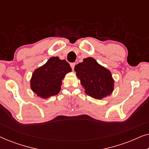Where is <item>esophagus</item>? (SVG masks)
<instances>
[{
	"label": "esophagus",
	"mask_w": 149,
	"mask_h": 149,
	"mask_svg": "<svg viewBox=\"0 0 149 149\" xmlns=\"http://www.w3.org/2000/svg\"><path fill=\"white\" fill-rule=\"evenodd\" d=\"M74 66H75V63H71L70 64V66H71V68H72V70H74Z\"/></svg>",
	"instance_id": "34e87169"
}]
</instances>
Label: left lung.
Listing matches in <instances>:
<instances>
[{
  "label": "left lung",
  "instance_id": "8db88e82",
  "mask_svg": "<svg viewBox=\"0 0 149 149\" xmlns=\"http://www.w3.org/2000/svg\"><path fill=\"white\" fill-rule=\"evenodd\" d=\"M76 75L89 96L101 100L110 95L114 89L115 81L109 69L101 66L94 58L83 59L74 67Z\"/></svg>",
  "mask_w": 149,
  "mask_h": 149
}]
</instances>
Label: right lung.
Segmentation results:
<instances>
[{
  "label": "right lung",
  "mask_w": 149,
  "mask_h": 149,
  "mask_svg": "<svg viewBox=\"0 0 149 149\" xmlns=\"http://www.w3.org/2000/svg\"><path fill=\"white\" fill-rule=\"evenodd\" d=\"M71 71L70 64L66 60L52 57L32 73L30 87L41 98L47 99L56 95L60 92L65 75Z\"/></svg>",
  "instance_id": "1"
}]
</instances>
